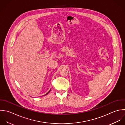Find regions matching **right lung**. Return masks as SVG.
I'll use <instances>...</instances> for the list:
<instances>
[{"label": "right lung", "mask_w": 125, "mask_h": 125, "mask_svg": "<svg viewBox=\"0 0 125 125\" xmlns=\"http://www.w3.org/2000/svg\"><path fill=\"white\" fill-rule=\"evenodd\" d=\"M50 91H51V90H50V91H49V92H48L47 94H45V95H47V94H49V92H50Z\"/></svg>", "instance_id": "right-lung-1"}]
</instances>
